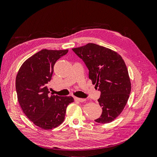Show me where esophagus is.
Returning <instances> with one entry per match:
<instances>
[{"label":"esophagus","mask_w":157,"mask_h":157,"mask_svg":"<svg viewBox=\"0 0 157 157\" xmlns=\"http://www.w3.org/2000/svg\"><path fill=\"white\" fill-rule=\"evenodd\" d=\"M75 101H78L79 102H84L86 101V99H83V98H74Z\"/></svg>","instance_id":"obj_1"}]
</instances>
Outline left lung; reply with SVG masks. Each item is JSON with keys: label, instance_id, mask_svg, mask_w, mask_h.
I'll return each mask as SVG.
<instances>
[{"label": "left lung", "instance_id": "8db88e82", "mask_svg": "<svg viewBox=\"0 0 157 157\" xmlns=\"http://www.w3.org/2000/svg\"><path fill=\"white\" fill-rule=\"evenodd\" d=\"M72 50L86 64L89 79L101 93L98 101L102 113L95 121L110 123L124 110L131 91L124 59L115 51L93 43Z\"/></svg>", "mask_w": 157, "mask_h": 157}]
</instances>
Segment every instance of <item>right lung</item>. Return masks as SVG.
<instances>
[{
  "mask_svg": "<svg viewBox=\"0 0 157 157\" xmlns=\"http://www.w3.org/2000/svg\"><path fill=\"white\" fill-rule=\"evenodd\" d=\"M68 51H40L22 64L17 74L16 89L20 106L27 118L42 129H52L60 125L67 106L74 101L71 96H50L47 87L54 64Z\"/></svg>",
  "mask_w": 157,
  "mask_h": 157,
  "instance_id": "1",
  "label": "right lung"
}]
</instances>
